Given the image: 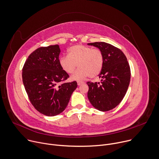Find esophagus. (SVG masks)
<instances>
[{"instance_id": "34e87169", "label": "esophagus", "mask_w": 159, "mask_h": 159, "mask_svg": "<svg viewBox=\"0 0 159 159\" xmlns=\"http://www.w3.org/2000/svg\"><path fill=\"white\" fill-rule=\"evenodd\" d=\"M77 83H78V86H80V85H81L82 84H83L84 83H83V81H77Z\"/></svg>"}]
</instances>
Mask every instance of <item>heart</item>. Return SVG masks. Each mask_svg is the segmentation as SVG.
I'll use <instances>...</instances> for the list:
<instances>
[{
  "instance_id": "obj_1",
  "label": "heart",
  "mask_w": 159,
  "mask_h": 159,
  "mask_svg": "<svg viewBox=\"0 0 159 159\" xmlns=\"http://www.w3.org/2000/svg\"><path fill=\"white\" fill-rule=\"evenodd\" d=\"M103 55L98 49L78 44L68 49V56L59 58V65L67 74H72L77 65L79 69L73 74V80H82L89 76L94 78L102 71L103 66Z\"/></svg>"
}]
</instances>
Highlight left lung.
Returning <instances> with one entry per match:
<instances>
[{
    "mask_svg": "<svg viewBox=\"0 0 159 159\" xmlns=\"http://www.w3.org/2000/svg\"><path fill=\"white\" fill-rule=\"evenodd\" d=\"M103 55L100 83L88 82V98L92 106L101 111L111 110L122 101L130 81V68L125 55L118 48L105 42L88 43Z\"/></svg>",
    "mask_w": 159,
    "mask_h": 159,
    "instance_id": "obj_1",
    "label": "left lung"
}]
</instances>
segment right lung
<instances>
[{
	"label": "right lung",
	"mask_w": 159,
	"mask_h": 159,
	"mask_svg": "<svg viewBox=\"0 0 159 159\" xmlns=\"http://www.w3.org/2000/svg\"><path fill=\"white\" fill-rule=\"evenodd\" d=\"M60 51L57 44L39 48L29 55L22 68V81L30 102L49 116L66 109L78 86L76 81L60 84L69 78L59 65Z\"/></svg>",
	"instance_id": "obj_1"
}]
</instances>
